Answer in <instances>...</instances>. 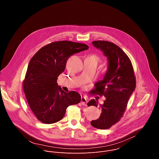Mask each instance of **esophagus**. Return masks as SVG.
<instances>
[{
    "instance_id": "34e87169",
    "label": "esophagus",
    "mask_w": 159,
    "mask_h": 159,
    "mask_svg": "<svg viewBox=\"0 0 159 159\" xmlns=\"http://www.w3.org/2000/svg\"><path fill=\"white\" fill-rule=\"evenodd\" d=\"M81 102L82 105L86 106L87 102H88V99L86 97H82L81 99Z\"/></svg>"
}]
</instances>
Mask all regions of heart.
Returning <instances> with one entry per match:
<instances>
[{"mask_svg": "<svg viewBox=\"0 0 159 159\" xmlns=\"http://www.w3.org/2000/svg\"><path fill=\"white\" fill-rule=\"evenodd\" d=\"M89 57H90L92 60H93L96 63H98V61H99V60H100L99 57L98 56H97V55H91V56H89Z\"/></svg>", "mask_w": 159, "mask_h": 159, "instance_id": "obj_1", "label": "heart"}]
</instances>
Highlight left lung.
<instances>
[{
    "label": "left lung",
    "instance_id": "obj_1",
    "mask_svg": "<svg viewBox=\"0 0 159 159\" xmlns=\"http://www.w3.org/2000/svg\"><path fill=\"white\" fill-rule=\"evenodd\" d=\"M92 44L101 50L107 59V71L103 79L95 83L92 91L106 99L102 104L92 99L87 104L101 110L99 119L91 124L95 128L107 129L117 122L125 110L130 96L135 89V78L131 61L127 55L117 45L107 41H94Z\"/></svg>",
    "mask_w": 159,
    "mask_h": 159
}]
</instances>
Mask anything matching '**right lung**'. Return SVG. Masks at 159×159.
<instances>
[{
	"label": "right lung",
	"mask_w": 159,
	"mask_h": 159,
	"mask_svg": "<svg viewBox=\"0 0 159 159\" xmlns=\"http://www.w3.org/2000/svg\"><path fill=\"white\" fill-rule=\"evenodd\" d=\"M88 48L84 43L58 41L42 47L30 60L23 89L31 110L42 122L60 120L69 106L81 101L78 93L65 92L57 81L68 58Z\"/></svg>",
	"instance_id": "right-lung-1"
}]
</instances>
